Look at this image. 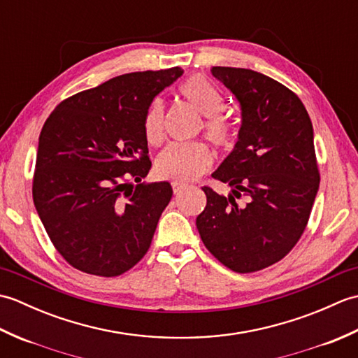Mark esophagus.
I'll return each mask as SVG.
<instances>
[{
    "label": "esophagus",
    "mask_w": 358,
    "mask_h": 358,
    "mask_svg": "<svg viewBox=\"0 0 358 358\" xmlns=\"http://www.w3.org/2000/svg\"><path fill=\"white\" fill-rule=\"evenodd\" d=\"M186 187H187V185H183V183H172V189H173L175 195H180Z\"/></svg>",
    "instance_id": "esophagus-1"
}]
</instances>
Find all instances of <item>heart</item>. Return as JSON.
Here are the masks:
<instances>
[{"label":"heart","mask_w":358,"mask_h":358,"mask_svg":"<svg viewBox=\"0 0 358 358\" xmlns=\"http://www.w3.org/2000/svg\"><path fill=\"white\" fill-rule=\"evenodd\" d=\"M180 95L192 108L206 117L203 123V134L222 150H231L237 140V126L231 117L223 113L226 96L215 85L201 75H194L180 86ZM144 136L152 146H158L166 136L164 104L157 100L149 104L143 121ZM214 162L210 149L204 143L172 144L163 150L155 163V172L159 178L173 183L194 181L208 172Z\"/></svg>","instance_id":"1"}]
</instances>
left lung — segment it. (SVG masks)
Listing matches in <instances>:
<instances>
[{
	"label": "left lung",
	"mask_w": 358,
	"mask_h": 358,
	"mask_svg": "<svg viewBox=\"0 0 358 358\" xmlns=\"http://www.w3.org/2000/svg\"><path fill=\"white\" fill-rule=\"evenodd\" d=\"M210 72L238 100L241 127L234 150L212 173L232 191L223 196L203 187L208 203L196 229L226 268L255 272L286 257L306 229L320 185L313 123L281 83L240 67Z\"/></svg>",
	"instance_id": "1"
}]
</instances>
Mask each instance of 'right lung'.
Instances as JSON below:
<instances>
[{
	"label": "right lung",
	"instance_id": "1",
	"mask_svg": "<svg viewBox=\"0 0 358 358\" xmlns=\"http://www.w3.org/2000/svg\"><path fill=\"white\" fill-rule=\"evenodd\" d=\"M181 75L180 67L120 75L66 98L45 120L34 203L53 246L75 269L117 277L149 250L172 187L140 183L152 166L143 121Z\"/></svg>",
	"mask_w": 358,
	"mask_h": 358
}]
</instances>
